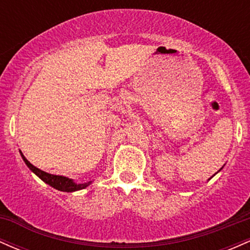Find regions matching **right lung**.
I'll list each match as a JSON object with an SVG mask.
<instances>
[{
    "label": "right lung",
    "mask_w": 250,
    "mask_h": 250,
    "mask_svg": "<svg viewBox=\"0 0 250 250\" xmlns=\"http://www.w3.org/2000/svg\"><path fill=\"white\" fill-rule=\"evenodd\" d=\"M21 153L22 159L25 162V165L28 166V168L33 171L34 174H36L37 176L41 179L43 182H45L47 185H49L50 187L57 189V190H61V191H67V193H70V191H76V190H81V189L87 188L89 185L91 183V181H89L87 183H75L71 179H68L65 176H60V175H53L49 173H45V171L41 170V169L36 168L35 166H33L31 163L28 161L27 159L24 157V155Z\"/></svg>",
    "instance_id": "right-lung-1"
}]
</instances>
